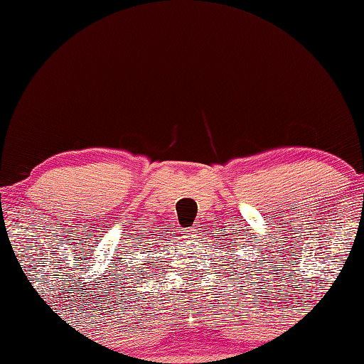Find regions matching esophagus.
I'll return each mask as SVG.
<instances>
[{"instance_id": "esophagus-1", "label": "esophagus", "mask_w": 364, "mask_h": 364, "mask_svg": "<svg viewBox=\"0 0 364 364\" xmlns=\"http://www.w3.org/2000/svg\"><path fill=\"white\" fill-rule=\"evenodd\" d=\"M184 239H197V228H188L186 230H184Z\"/></svg>"}]
</instances>
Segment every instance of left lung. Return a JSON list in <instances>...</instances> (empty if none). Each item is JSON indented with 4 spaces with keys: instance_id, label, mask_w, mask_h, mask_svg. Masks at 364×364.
<instances>
[{
    "instance_id": "obj_1",
    "label": "left lung",
    "mask_w": 364,
    "mask_h": 364,
    "mask_svg": "<svg viewBox=\"0 0 364 364\" xmlns=\"http://www.w3.org/2000/svg\"><path fill=\"white\" fill-rule=\"evenodd\" d=\"M237 234V232H235ZM228 235V234H226ZM216 240H220V239H216ZM223 240H226V243H228V245L229 247H226V248H229L228 251H229V253H226L228 255V257H229V259H234V256H229V255H235L237 253V250H239L240 247H242V243L239 242V239H234V235H229V237H224V239ZM230 262H232V264H235V261H230ZM224 266H226L228 269H232V266H229V264H224ZM230 274H234V270H230ZM255 283V282H253Z\"/></svg>"
}]
</instances>
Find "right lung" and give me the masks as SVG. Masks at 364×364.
<instances>
[{
    "label": "right lung",
    "mask_w": 364,
    "mask_h": 364,
    "mask_svg": "<svg viewBox=\"0 0 364 364\" xmlns=\"http://www.w3.org/2000/svg\"><path fill=\"white\" fill-rule=\"evenodd\" d=\"M135 247V245H134ZM121 259L122 261H119V267H117V270H119V272H121V274H119V275H129V279H132V277H135V279H136V277H140V274H138V270H141V274H144V270L143 269H138V270H132V269H129V266H124V261L125 259H127V256H124V257H121ZM132 283V282H130Z\"/></svg>",
    "instance_id": "add662e5"
}]
</instances>
